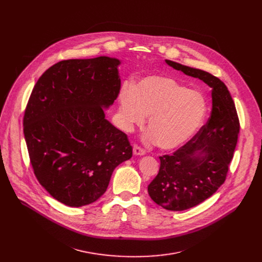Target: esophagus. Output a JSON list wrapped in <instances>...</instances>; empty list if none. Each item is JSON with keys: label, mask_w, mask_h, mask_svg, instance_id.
I'll list each match as a JSON object with an SVG mask.
<instances>
[{"label": "esophagus", "mask_w": 262, "mask_h": 262, "mask_svg": "<svg viewBox=\"0 0 262 262\" xmlns=\"http://www.w3.org/2000/svg\"><path fill=\"white\" fill-rule=\"evenodd\" d=\"M134 155L135 156H144L145 155V150L144 149H142L141 147H139L138 145H135L134 146Z\"/></svg>", "instance_id": "obj_1"}]
</instances>
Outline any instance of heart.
<instances>
[{
	"instance_id": "1",
	"label": "heart",
	"mask_w": 262,
	"mask_h": 262,
	"mask_svg": "<svg viewBox=\"0 0 262 262\" xmlns=\"http://www.w3.org/2000/svg\"><path fill=\"white\" fill-rule=\"evenodd\" d=\"M207 101L196 90L164 76H149L134 87L125 84L119 92V120L130 132L148 118L146 138L159 148L171 150L188 142L201 127Z\"/></svg>"
}]
</instances>
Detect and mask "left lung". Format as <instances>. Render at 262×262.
Wrapping results in <instances>:
<instances>
[{
	"label": "left lung",
	"mask_w": 262,
	"mask_h": 262,
	"mask_svg": "<svg viewBox=\"0 0 262 262\" xmlns=\"http://www.w3.org/2000/svg\"><path fill=\"white\" fill-rule=\"evenodd\" d=\"M166 63L211 88L212 110L207 123L173 155L160 157L159 174L148 185V194L157 204L181 211L208 199L225 181L239 122L230 92L220 79L177 62Z\"/></svg>",
	"instance_id": "obj_1"
}]
</instances>
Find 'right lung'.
<instances>
[{
  "instance_id": "1",
  "label": "right lung",
  "mask_w": 262,
  "mask_h": 262,
  "mask_svg": "<svg viewBox=\"0 0 262 262\" xmlns=\"http://www.w3.org/2000/svg\"><path fill=\"white\" fill-rule=\"evenodd\" d=\"M120 63L106 56L60 61L31 93L24 135L34 174L67 206L99 199L114 169L133 157L127 136L104 115L120 91Z\"/></svg>"
}]
</instances>
